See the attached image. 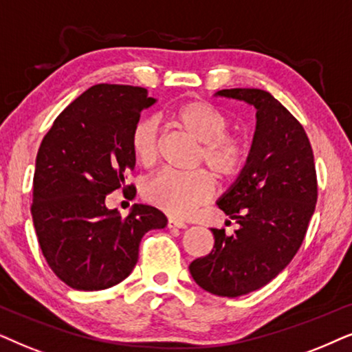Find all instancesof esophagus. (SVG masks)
I'll use <instances>...</instances> for the list:
<instances>
[{"mask_svg": "<svg viewBox=\"0 0 352 352\" xmlns=\"http://www.w3.org/2000/svg\"><path fill=\"white\" fill-rule=\"evenodd\" d=\"M167 227L168 228H186V223L182 222V220H177V219L170 217V219H168V222H167Z\"/></svg>", "mask_w": 352, "mask_h": 352, "instance_id": "esophagus-1", "label": "esophagus"}]
</instances>
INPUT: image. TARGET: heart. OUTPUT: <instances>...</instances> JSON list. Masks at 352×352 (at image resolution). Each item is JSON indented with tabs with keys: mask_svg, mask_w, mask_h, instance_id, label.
I'll list each match as a JSON object with an SVG mask.
<instances>
[{
	"mask_svg": "<svg viewBox=\"0 0 352 352\" xmlns=\"http://www.w3.org/2000/svg\"><path fill=\"white\" fill-rule=\"evenodd\" d=\"M177 129L201 143L198 162H204L222 180L240 175L250 157L245 140L227 133L232 119L208 101H186L168 111ZM159 127L153 117H142L130 132V149L142 166H151L157 157ZM214 193V180L206 170L180 173L164 170L144 186V198L164 212L188 217Z\"/></svg>",
	"mask_w": 352,
	"mask_h": 352,
	"instance_id": "1",
	"label": "heart"
}]
</instances>
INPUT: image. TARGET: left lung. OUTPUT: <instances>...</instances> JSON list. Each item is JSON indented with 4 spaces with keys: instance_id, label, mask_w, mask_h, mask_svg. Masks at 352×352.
<instances>
[{
    "instance_id": "obj_1",
    "label": "left lung",
    "mask_w": 352,
    "mask_h": 352,
    "mask_svg": "<svg viewBox=\"0 0 352 352\" xmlns=\"http://www.w3.org/2000/svg\"><path fill=\"white\" fill-rule=\"evenodd\" d=\"M215 96L254 106L256 132L246 167L217 201L240 227L230 236L212 228V251L191 262L190 274L206 292L238 298L292 262L316 209L317 175L302 125L269 91L232 88Z\"/></svg>"
}]
</instances>
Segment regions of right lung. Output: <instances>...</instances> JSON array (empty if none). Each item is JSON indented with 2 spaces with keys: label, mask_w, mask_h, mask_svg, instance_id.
Listing matches in <instances>:
<instances>
[{
  "label": "right lung",
  "mask_w": 352,
  "mask_h": 352,
  "mask_svg": "<svg viewBox=\"0 0 352 352\" xmlns=\"http://www.w3.org/2000/svg\"><path fill=\"white\" fill-rule=\"evenodd\" d=\"M156 100L142 87L100 83L60 114L40 144L32 217L46 262L70 288L98 292L120 283L138 261L143 235L167 217L133 204L127 217L106 208L114 190H132L130 132Z\"/></svg>",
  "instance_id": "1"
}]
</instances>
